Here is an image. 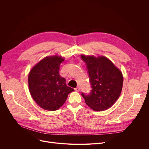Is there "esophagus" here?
I'll return each mask as SVG.
<instances>
[{"label": "esophagus", "mask_w": 149, "mask_h": 149, "mask_svg": "<svg viewBox=\"0 0 149 149\" xmlns=\"http://www.w3.org/2000/svg\"><path fill=\"white\" fill-rule=\"evenodd\" d=\"M80 87H77V88H75V91H77V92H79V91H80Z\"/></svg>", "instance_id": "obj_1"}]
</instances>
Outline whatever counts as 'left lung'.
<instances>
[{"mask_svg": "<svg viewBox=\"0 0 149 149\" xmlns=\"http://www.w3.org/2000/svg\"><path fill=\"white\" fill-rule=\"evenodd\" d=\"M87 66L92 90L89 94L83 92L85 103L95 111L110 108L118 99L123 88L121 70L104 56H81Z\"/></svg>", "mask_w": 149, "mask_h": 149, "instance_id": "obj_1", "label": "left lung"}]
</instances>
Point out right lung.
Instances as JSON below:
<instances>
[{
	"instance_id": "1",
	"label": "right lung",
	"mask_w": 149,
	"mask_h": 149,
	"mask_svg": "<svg viewBox=\"0 0 149 149\" xmlns=\"http://www.w3.org/2000/svg\"><path fill=\"white\" fill-rule=\"evenodd\" d=\"M65 60L61 56L46 57L39 61L28 75L29 92L36 103L45 110L54 111L66 101L74 91L66 84L59 74L60 65Z\"/></svg>"
}]
</instances>
